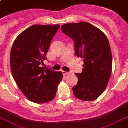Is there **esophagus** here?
I'll return each instance as SVG.
<instances>
[{
  "label": "esophagus",
  "mask_w": 128,
  "mask_h": 128,
  "mask_svg": "<svg viewBox=\"0 0 128 128\" xmlns=\"http://www.w3.org/2000/svg\"><path fill=\"white\" fill-rule=\"evenodd\" d=\"M62 73H63V74L64 75H68L70 74V72H66V71H62Z\"/></svg>",
  "instance_id": "1"
}]
</instances>
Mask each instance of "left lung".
Returning a JSON list of instances; mask_svg holds the SVG:
<instances>
[{
  "label": "left lung",
  "mask_w": 128,
  "mask_h": 128,
  "mask_svg": "<svg viewBox=\"0 0 128 128\" xmlns=\"http://www.w3.org/2000/svg\"><path fill=\"white\" fill-rule=\"evenodd\" d=\"M61 30L72 39L76 55L83 59L82 72L75 74L78 80L73 93L82 101H93L105 90L112 74L109 41L100 29L84 21L66 23Z\"/></svg>",
  "instance_id": "1"
}]
</instances>
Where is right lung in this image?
<instances>
[{"label": "right lung", "instance_id": "1", "mask_svg": "<svg viewBox=\"0 0 128 128\" xmlns=\"http://www.w3.org/2000/svg\"><path fill=\"white\" fill-rule=\"evenodd\" d=\"M60 25H34L14 40L10 51V68L18 88L27 99L44 103L55 97L63 74L42 66L52 40Z\"/></svg>", "mask_w": 128, "mask_h": 128}]
</instances>
